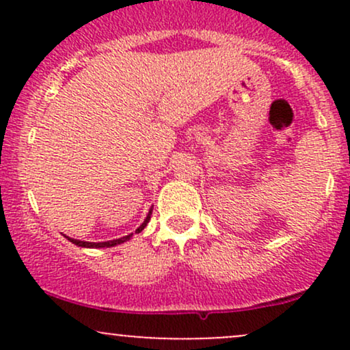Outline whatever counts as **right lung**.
Wrapping results in <instances>:
<instances>
[{"instance_id":"add662e5","label":"right lung","mask_w":350,"mask_h":350,"mask_svg":"<svg viewBox=\"0 0 350 350\" xmlns=\"http://www.w3.org/2000/svg\"><path fill=\"white\" fill-rule=\"evenodd\" d=\"M151 214H152V208H150V212H148L146 219H144V222L142 224V226L136 228L135 234H139V232H142L143 228L148 226V222H150V219H151ZM131 237H133V234H130V235H126V237H122V239L108 240V242H98V243H95V242H83V240H75V239H70V237H66V239L70 240V242L74 243V245H77V247H83V248H105V247L110 248V247H115V245H120V243L126 242V240H130Z\"/></svg>"}]
</instances>
